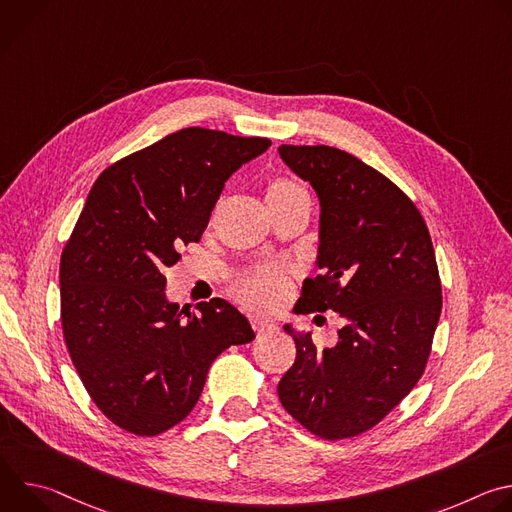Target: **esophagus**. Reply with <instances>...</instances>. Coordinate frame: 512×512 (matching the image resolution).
<instances>
[{"label":"esophagus","instance_id":"obj_1","mask_svg":"<svg viewBox=\"0 0 512 512\" xmlns=\"http://www.w3.org/2000/svg\"><path fill=\"white\" fill-rule=\"evenodd\" d=\"M253 330H255L259 336H261V334H267V332L275 330V322L269 320V318H265V316H255V318H253Z\"/></svg>","mask_w":512,"mask_h":512}]
</instances>
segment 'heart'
<instances>
[{"label":"heart","mask_w":512,"mask_h":512,"mask_svg":"<svg viewBox=\"0 0 512 512\" xmlns=\"http://www.w3.org/2000/svg\"><path fill=\"white\" fill-rule=\"evenodd\" d=\"M296 198H308L306 190L291 178H273L267 184V204H283ZM241 294L253 306H277L287 294V281L279 271H257L241 281Z\"/></svg>","instance_id":"obj_1"}]
</instances>
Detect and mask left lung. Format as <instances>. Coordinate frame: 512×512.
<instances>
[{
    "mask_svg": "<svg viewBox=\"0 0 512 512\" xmlns=\"http://www.w3.org/2000/svg\"><path fill=\"white\" fill-rule=\"evenodd\" d=\"M285 166L320 202L316 267L302 312H336L338 342L283 330L296 362L281 377L285 411L324 440L377 425L421 379L442 314L429 231L415 204L383 174L330 145H279Z\"/></svg>",
    "mask_w": 512,
    "mask_h": 512,
    "instance_id": "obj_1",
    "label": "left lung"
}]
</instances>
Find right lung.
<instances>
[{
  "label": "right lung",
  "instance_id": "obj_1",
  "mask_svg": "<svg viewBox=\"0 0 512 512\" xmlns=\"http://www.w3.org/2000/svg\"><path fill=\"white\" fill-rule=\"evenodd\" d=\"M271 145L186 127L107 168L60 259V320L72 364L121 429L158 435L196 405L212 360L255 338L227 300L196 312L166 296L178 245L198 243L225 182Z\"/></svg>",
  "mask_w": 512,
  "mask_h": 512
}]
</instances>
